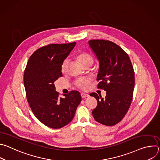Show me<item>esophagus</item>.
I'll list each match as a JSON object with an SVG mask.
<instances>
[{
    "label": "esophagus",
    "mask_w": 160,
    "mask_h": 160,
    "mask_svg": "<svg viewBox=\"0 0 160 160\" xmlns=\"http://www.w3.org/2000/svg\"><path fill=\"white\" fill-rule=\"evenodd\" d=\"M81 96L82 98H88L89 96V95L87 94H85V93H82Z\"/></svg>",
    "instance_id": "obj_1"
}]
</instances>
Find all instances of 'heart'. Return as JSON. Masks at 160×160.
Masks as SVG:
<instances>
[{"label":"heart","mask_w":160,"mask_h":160,"mask_svg":"<svg viewBox=\"0 0 160 160\" xmlns=\"http://www.w3.org/2000/svg\"><path fill=\"white\" fill-rule=\"evenodd\" d=\"M78 58L83 66H85L86 65H88V64L92 65L94 62L93 58L89 54L86 53V52H83V53L80 54L78 56ZM68 64H69V59L66 58L64 60V61L62 62V65H61L62 72L64 73V72H66ZM90 82V80L89 78H82L78 79L76 81L75 84L78 88L82 89V90H85L87 88V86L89 85Z\"/></svg>","instance_id":"b5f03b06"}]
</instances>
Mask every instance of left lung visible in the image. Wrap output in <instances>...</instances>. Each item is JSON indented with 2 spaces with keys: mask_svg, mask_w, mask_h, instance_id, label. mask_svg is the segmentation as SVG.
I'll return each instance as SVG.
<instances>
[{
  "mask_svg": "<svg viewBox=\"0 0 160 160\" xmlns=\"http://www.w3.org/2000/svg\"><path fill=\"white\" fill-rule=\"evenodd\" d=\"M99 61L98 88L106 91V96L91 93L98 101L92 111L95 120L106 126L120 122L132 102L135 85L134 72L128 55L116 43L104 40L88 42Z\"/></svg>",
  "mask_w": 160,
  "mask_h": 160,
  "instance_id": "left-lung-1",
  "label": "left lung"
}]
</instances>
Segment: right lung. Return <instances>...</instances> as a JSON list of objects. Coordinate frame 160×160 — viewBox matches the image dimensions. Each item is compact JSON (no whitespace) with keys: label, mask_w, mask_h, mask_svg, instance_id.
I'll return each instance as SVG.
<instances>
[{"label":"right lung","mask_w":160,"mask_h":160,"mask_svg":"<svg viewBox=\"0 0 160 160\" xmlns=\"http://www.w3.org/2000/svg\"><path fill=\"white\" fill-rule=\"evenodd\" d=\"M76 42L49 44L30 57L24 73V85L29 105L35 116L45 125L60 128L73 120L82 101L78 91L59 98L54 82L62 76L61 65Z\"/></svg>","instance_id":"right-lung-1"}]
</instances>
